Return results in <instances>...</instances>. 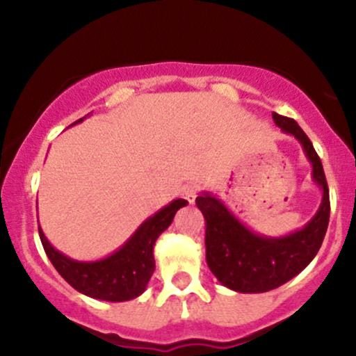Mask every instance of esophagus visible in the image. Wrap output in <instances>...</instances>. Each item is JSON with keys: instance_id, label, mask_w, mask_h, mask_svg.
Returning a JSON list of instances; mask_svg holds the SVG:
<instances>
[{"instance_id": "34e87169", "label": "esophagus", "mask_w": 356, "mask_h": 356, "mask_svg": "<svg viewBox=\"0 0 356 356\" xmlns=\"http://www.w3.org/2000/svg\"><path fill=\"white\" fill-rule=\"evenodd\" d=\"M182 197L186 199L189 204H194L195 202V197H197V192H199V187L195 186V184H187V186L182 187Z\"/></svg>"}]
</instances>
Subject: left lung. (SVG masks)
Returning a JSON list of instances; mask_svg holds the SVG:
<instances>
[{"mask_svg":"<svg viewBox=\"0 0 356 356\" xmlns=\"http://www.w3.org/2000/svg\"><path fill=\"white\" fill-rule=\"evenodd\" d=\"M273 120L303 147L313 182L321 191V202L301 229L273 238L248 227L211 192L204 191L195 199L206 219L207 266L220 284L238 293H266L288 283L314 259L328 229V184L312 140L293 118L273 112Z\"/></svg>","mask_w":356,"mask_h":356,"instance_id":"8db88e82","label":"left lung"}]
</instances>
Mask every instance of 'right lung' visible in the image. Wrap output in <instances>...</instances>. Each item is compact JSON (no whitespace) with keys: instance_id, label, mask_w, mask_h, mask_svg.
Returning a JSON list of instances; mask_svg holds the SVG:
<instances>
[{"instance_id":"obj_1","label":"right lung","mask_w":356,"mask_h":356,"mask_svg":"<svg viewBox=\"0 0 356 356\" xmlns=\"http://www.w3.org/2000/svg\"><path fill=\"white\" fill-rule=\"evenodd\" d=\"M83 118L72 125L80 124ZM187 204L184 199H174L147 218L117 251L97 261H76L65 256L51 246L42 227H38L40 239L48 259L72 288L93 300L120 303L145 291L155 269V241L172 224L175 212Z\"/></svg>"}]
</instances>
